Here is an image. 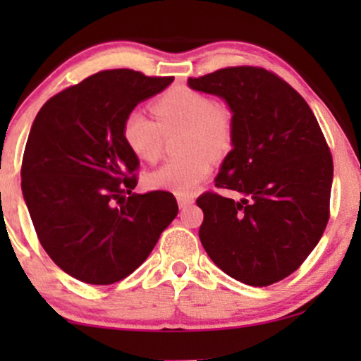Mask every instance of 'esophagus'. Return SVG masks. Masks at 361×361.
<instances>
[{"instance_id":"34e87169","label":"esophagus","mask_w":361,"mask_h":361,"mask_svg":"<svg viewBox=\"0 0 361 361\" xmlns=\"http://www.w3.org/2000/svg\"><path fill=\"white\" fill-rule=\"evenodd\" d=\"M177 204H179L180 209H185V207H189V205L194 204V197L179 195V197H177Z\"/></svg>"}]
</instances>
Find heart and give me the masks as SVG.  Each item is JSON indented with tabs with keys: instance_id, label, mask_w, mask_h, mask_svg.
Listing matches in <instances>:
<instances>
[{
	"instance_id": "heart-1",
	"label": "heart",
	"mask_w": 361,
	"mask_h": 361,
	"mask_svg": "<svg viewBox=\"0 0 361 361\" xmlns=\"http://www.w3.org/2000/svg\"><path fill=\"white\" fill-rule=\"evenodd\" d=\"M156 121L140 110L121 123V137L136 159H159L164 136L180 131L177 152L146 176V185L176 195H189L212 172V159H224L235 145V110L228 102L212 100L204 92L174 87L151 105Z\"/></svg>"
}]
</instances>
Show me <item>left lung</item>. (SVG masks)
Returning a JSON list of instances; mask_svg holds the SVG:
<instances>
[{"instance_id":"1","label":"left lung","mask_w":361,"mask_h":361,"mask_svg":"<svg viewBox=\"0 0 361 361\" xmlns=\"http://www.w3.org/2000/svg\"><path fill=\"white\" fill-rule=\"evenodd\" d=\"M194 90L225 98L235 110L233 149L215 187L204 192L199 236L221 271L263 288L293 274L322 238L330 216L334 161L307 102L263 67H226L190 77Z\"/></svg>"}]
</instances>
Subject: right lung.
I'll list each match as a JSON object with an SVG mask.
<instances>
[{"mask_svg": "<svg viewBox=\"0 0 361 361\" xmlns=\"http://www.w3.org/2000/svg\"><path fill=\"white\" fill-rule=\"evenodd\" d=\"M174 77L102 71L44 103L29 133L21 187L42 248L88 284L125 279L145 263L179 207L171 192L133 194L137 159L121 123Z\"/></svg>", "mask_w": 361, "mask_h": 361, "instance_id": "add662e5", "label": "right lung"}]
</instances>
